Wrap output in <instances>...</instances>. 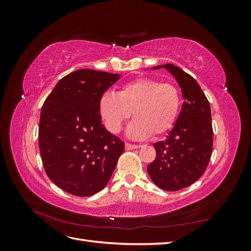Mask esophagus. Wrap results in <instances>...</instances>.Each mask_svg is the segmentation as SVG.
I'll use <instances>...</instances> for the list:
<instances>
[{"label": "esophagus", "instance_id": "1", "mask_svg": "<svg viewBox=\"0 0 251 251\" xmlns=\"http://www.w3.org/2000/svg\"><path fill=\"white\" fill-rule=\"evenodd\" d=\"M139 146H136V144H131V143H126V150L130 151V150H135L138 149Z\"/></svg>", "mask_w": 251, "mask_h": 251}]
</instances>
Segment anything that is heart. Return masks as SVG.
<instances>
[{
  "label": "heart",
  "instance_id": "b5f03b06",
  "mask_svg": "<svg viewBox=\"0 0 251 251\" xmlns=\"http://www.w3.org/2000/svg\"><path fill=\"white\" fill-rule=\"evenodd\" d=\"M181 98L172 83L151 78L127 82L118 93L107 91L100 100V113L107 130L117 134L126 121L135 118L126 127L132 139H146L169 131L180 110Z\"/></svg>",
  "mask_w": 251,
  "mask_h": 251
}]
</instances>
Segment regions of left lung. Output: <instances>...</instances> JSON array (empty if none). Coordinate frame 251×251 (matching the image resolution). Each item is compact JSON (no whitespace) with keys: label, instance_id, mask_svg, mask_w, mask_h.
<instances>
[{"label":"left lung","instance_id":"1","mask_svg":"<svg viewBox=\"0 0 251 251\" xmlns=\"http://www.w3.org/2000/svg\"><path fill=\"white\" fill-rule=\"evenodd\" d=\"M161 68L177 80L184 101L166 139L154 143L156 158L147 170L158 187L176 192L192 185L204 174L211 156L214 134L210 105L199 83L173 64L156 66L151 70Z\"/></svg>","mask_w":251,"mask_h":251}]
</instances>
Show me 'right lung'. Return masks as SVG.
Instances as JSON below:
<instances>
[{"instance_id": "obj_1", "label": "right lung", "mask_w": 251, "mask_h": 251, "mask_svg": "<svg viewBox=\"0 0 251 251\" xmlns=\"http://www.w3.org/2000/svg\"><path fill=\"white\" fill-rule=\"evenodd\" d=\"M120 74L79 69L66 75L45 100L39 147L49 179L74 196L108 184L125 143L101 124L100 100Z\"/></svg>"}]
</instances>
